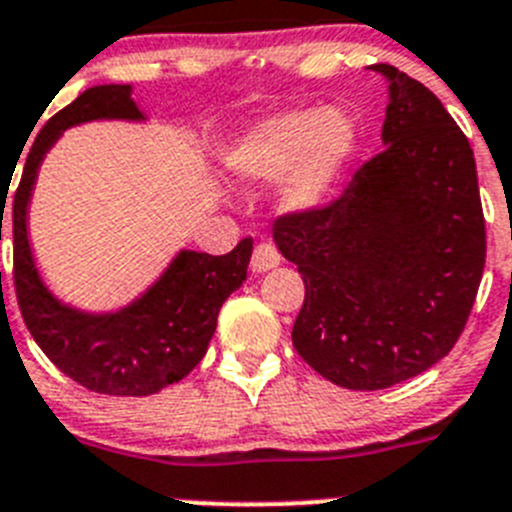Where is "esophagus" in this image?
<instances>
[{
	"label": "esophagus",
	"mask_w": 512,
	"mask_h": 512,
	"mask_svg": "<svg viewBox=\"0 0 512 512\" xmlns=\"http://www.w3.org/2000/svg\"><path fill=\"white\" fill-rule=\"evenodd\" d=\"M278 265H280V252L275 250L270 242H260V245L255 247V252H252V260H250L252 273H267V270H273V267Z\"/></svg>",
	"instance_id": "obj_1"
}]
</instances>
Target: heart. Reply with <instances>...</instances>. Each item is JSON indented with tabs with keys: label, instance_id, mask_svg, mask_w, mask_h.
<instances>
[{
	"label": "heart",
	"instance_id": "obj_1",
	"mask_svg": "<svg viewBox=\"0 0 512 512\" xmlns=\"http://www.w3.org/2000/svg\"><path fill=\"white\" fill-rule=\"evenodd\" d=\"M359 145L357 119L344 109H290L262 119L232 145L224 163L247 186L280 183L288 214L319 209Z\"/></svg>",
	"mask_w": 512,
	"mask_h": 512
}]
</instances>
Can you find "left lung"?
Wrapping results in <instances>:
<instances>
[{
  "label": "left lung",
  "mask_w": 512,
  "mask_h": 512,
  "mask_svg": "<svg viewBox=\"0 0 512 512\" xmlns=\"http://www.w3.org/2000/svg\"><path fill=\"white\" fill-rule=\"evenodd\" d=\"M385 150L334 204L280 216L273 239L306 301L293 347L339 388L382 390L457 344L485 270V216L469 140L439 99L388 63Z\"/></svg>",
  "instance_id": "1"
}]
</instances>
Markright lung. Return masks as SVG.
Instances as JSON below:
<instances>
[{
	"label": "right lung",
	"mask_w": 512,
	"mask_h": 512,
	"mask_svg": "<svg viewBox=\"0 0 512 512\" xmlns=\"http://www.w3.org/2000/svg\"><path fill=\"white\" fill-rule=\"evenodd\" d=\"M99 119L145 122L147 117L132 99L130 84L91 86L50 117L32 142L12 201L17 303L32 339L63 375L94 393L142 398L183 380L199 365L219 308L247 280L252 239L219 257L178 250L160 278L117 311H86L61 301L45 285L32 255L27 214L50 147L76 124ZM4 204L7 196L2 219Z\"/></svg>",
	"instance_id": "add662e5"
}]
</instances>
